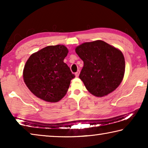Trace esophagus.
<instances>
[{"mask_svg": "<svg viewBox=\"0 0 148 148\" xmlns=\"http://www.w3.org/2000/svg\"><path fill=\"white\" fill-rule=\"evenodd\" d=\"M79 71H77L76 73H75V76H76V77H78L79 76Z\"/></svg>", "mask_w": 148, "mask_h": 148, "instance_id": "esophagus-1", "label": "esophagus"}]
</instances>
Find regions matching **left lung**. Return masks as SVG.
<instances>
[{
    "instance_id": "8db88e82",
    "label": "left lung",
    "mask_w": 148,
    "mask_h": 148,
    "mask_svg": "<svg viewBox=\"0 0 148 148\" xmlns=\"http://www.w3.org/2000/svg\"><path fill=\"white\" fill-rule=\"evenodd\" d=\"M84 61L79 78L90 93L104 97L121 83L125 69V58L119 49L102 40L85 42L75 49Z\"/></svg>"
}]
</instances>
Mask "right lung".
Here are the masks:
<instances>
[{"label":"right lung","instance_id":"obj_1","mask_svg":"<svg viewBox=\"0 0 148 148\" xmlns=\"http://www.w3.org/2000/svg\"><path fill=\"white\" fill-rule=\"evenodd\" d=\"M69 50L63 45L49 46L32 54L23 69V79L35 96L49 102H57L68 91L75 77L64 62Z\"/></svg>","mask_w":148,"mask_h":148}]
</instances>
